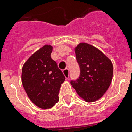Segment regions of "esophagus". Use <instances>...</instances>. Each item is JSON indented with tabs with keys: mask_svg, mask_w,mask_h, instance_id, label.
I'll list each match as a JSON object with an SVG mask.
<instances>
[{
	"mask_svg": "<svg viewBox=\"0 0 132 132\" xmlns=\"http://www.w3.org/2000/svg\"><path fill=\"white\" fill-rule=\"evenodd\" d=\"M63 74L65 76L66 79H68V77H69V70L68 68H66L63 70Z\"/></svg>",
	"mask_w": 132,
	"mask_h": 132,
	"instance_id": "esophagus-1",
	"label": "esophagus"
}]
</instances>
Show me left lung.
I'll list each match as a JSON object with an SVG mask.
<instances>
[{
	"mask_svg": "<svg viewBox=\"0 0 132 132\" xmlns=\"http://www.w3.org/2000/svg\"><path fill=\"white\" fill-rule=\"evenodd\" d=\"M74 50L80 76L70 84L83 100L94 102L103 96L110 86L113 64L103 52L86 42L79 43Z\"/></svg>",
	"mask_w": 132,
	"mask_h": 132,
	"instance_id": "1",
	"label": "left lung"
}]
</instances>
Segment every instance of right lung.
<instances>
[{
    "label": "right lung",
    "mask_w": 132,
    "mask_h": 132,
    "mask_svg": "<svg viewBox=\"0 0 132 132\" xmlns=\"http://www.w3.org/2000/svg\"><path fill=\"white\" fill-rule=\"evenodd\" d=\"M53 46L45 44L24 62L22 84L28 97L37 107L48 109L59 101L58 94L65 77L51 57Z\"/></svg>",
    "instance_id": "add662e5"
}]
</instances>
